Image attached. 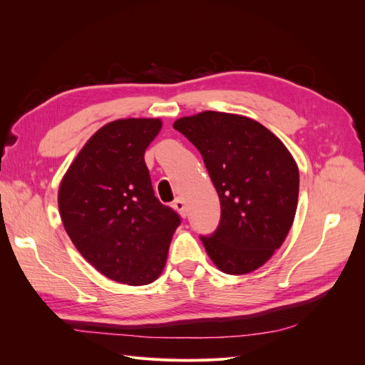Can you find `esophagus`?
I'll use <instances>...</instances> for the list:
<instances>
[{"instance_id": "esophagus-1", "label": "esophagus", "mask_w": 365, "mask_h": 365, "mask_svg": "<svg viewBox=\"0 0 365 365\" xmlns=\"http://www.w3.org/2000/svg\"><path fill=\"white\" fill-rule=\"evenodd\" d=\"M173 208L178 212L182 217L187 216V208H185V202L181 200V197H178V200L173 201Z\"/></svg>"}]
</instances>
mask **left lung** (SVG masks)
Here are the masks:
<instances>
[{
  "label": "left lung",
  "mask_w": 365,
  "mask_h": 365,
  "mask_svg": "<svg viewBox=\"0 0 365 365\" xmlns=\"http://www.w3.org/2000/svg\"><path fill=\"white\" fill-rule=\"evenodd\" d=\"M173 128L200 150L219 195V225L201 236L210 259L233 275L260 268L294 222L300 180L289 150L244 115L205 111Z\"/></svg>",
  "instance_id": "1"
}]
</instances>
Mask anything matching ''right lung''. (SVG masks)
<instances>
[{
	"mask_svg": "<svg viewBox=\"0 0 365 365\" xmlns=\"http://www.w3.org/2000/svg\"><path fill=\"white\" fill-rule=\"evenodd\" d=\"M161 120L125 118L88 140L59 187V212L74 247L118 283L161 274L180 215L153 193L145 152Z\"/></svg>",
	"mask_w": 365,
	"mask_h": 365,
	"instance_id": "right-lung-1",
	"label": "right lung"
}]
</instances>
